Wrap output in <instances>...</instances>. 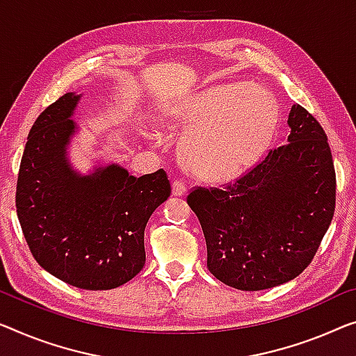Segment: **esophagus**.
Here are the masks:
<instances>
[{
  "mask_svg": "<svg viewBox=\"0 0 356 356\" xmlns=\"http://www.w3.org/2000/svg\"><path fill=\"white\" fill-rule=\"evenodd\" d=\"M187 193V185L184 180H174L172 182V195L174 196H184Z\"/></svg>",
  "mask_w": 356,
  "mask_h": 356,
  "instance_id": "obj_1",
  "label": "esophagus"
}]
</instances>
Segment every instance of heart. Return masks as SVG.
Segmentation results:
<instances>
[{
	"label": "heart",
	"instance_id": "obj_1",
	"mask_svg": "<svg viewBox=\"0 0 356 356\" xmlns=\"http://www.w3.org/2000/svg\"><path fill=\"white\" fill-rule=\"evenodd\" d=\"M169 116L190 127L180 142L185 168L220 182L240 176L262 155L277 129L278 107L262 86L229 83L192 94Z\"/></svg>",
	"mask_w": 356,
	"mask_h": 356
}]
</instances>
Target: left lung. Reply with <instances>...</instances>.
I'll return each mask as SVG.
<instances>
[{"mask_svg":"<svg viewBox=\"0 0 356 356\" xmlns=\"http://www.w3.org/2000/svg\"><path fill=\"white\" fill-rule=\"evenodd\" d=\"M288 124V144L270 150L236 182L198 187L187 196L204 233L209 272L235 289L294 280L331 225L336 172L327 137L299 104L291 107Z\"/></svg>","mask_w":356,"mask_h":356,"instance_id":"obj_1","label":"left lung"}]
</instances>
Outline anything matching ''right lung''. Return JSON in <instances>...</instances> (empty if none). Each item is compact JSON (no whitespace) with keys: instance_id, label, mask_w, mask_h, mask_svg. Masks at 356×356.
Instances as JSON below:
<instances>
[{"instance_id":"obj_1","label":"right lung","mask_w":356,"mask_h":356,"mask_svg":"<svg viewBox=\"0 0 356 356\" xmlns=\"http://www.w3.org/2000/svg\"><path fill=\"white\" fill-rule=\"evenodd\" d=\"M81 94L67 92L31 126L20 161L15 208L35 261L79 289L127 283L145 264L144 232L171 195L166 172L134 177L116 163L81 174L68 148Z\"/></svg>"}]
</instances>
